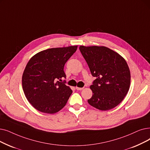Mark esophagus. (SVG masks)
<instances>
[{"instance_id":"34e87169","label":"esophagus","mask_w":150,"mask_h":150,"mask_svg":"<svg viewBox=\"0 0 150 150\" xmlns=\"http://www.w3.org/2000/svg\"><path fill=\"white\" fill-rule=\"evenodd\" d=\"M83 89V88H79V87H76V89L78 91H80L82 90Z\"/></svg>"}]
</instances>
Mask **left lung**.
I'll list each match as a JSON object with an SVG mask.
<instances>
[{"label":"left lung","mask_w":150,"mask_h":150,"mask_svg":"<svg viewBox=\"0 0 150 150\" xmlns=\"http://www.w3.org/2000/svg\"><path fill=\"white\" fill-rule=\"evenodd\" d=\"M91 73L96 78L90 89L93 96L89 105L100 110L116 107L127 94L131 84L128 65L118 53L103 46H80Z\"/></svg>","instance_id":"obj_1"}]
</instances>
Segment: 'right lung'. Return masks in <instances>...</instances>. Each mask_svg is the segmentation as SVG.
Wrapping results in <instances>:
<instances>
[{
    "instance_id": "1",
    "label": "right lung",
    "mask_w": 150,
    "mask_h": 150,
    "mask_svg": "<svg viewBox=\"0 0 150 150\" xmlns=\"http://www.w3.org/2000/svg\"><path fill=\"white\" fill-rule=\"evenodd\" d=\"M77 47L45 50L28 62L22 76L23 89L29 102L39 112L54 114L66 105L72 90L59 81L66 77L64 65Z\"/></svg>"
}]
</instances>
